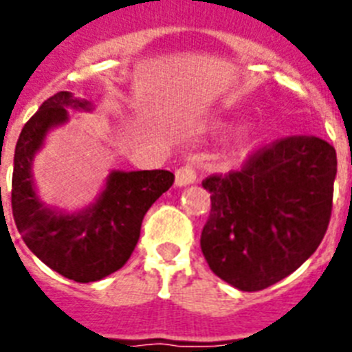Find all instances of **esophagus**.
<instances>
[{
    "label": "esophagus",
    "mask_w": 352,
    "mask_h": 352,
    "mask_svg": "<svg viewBox=\"0 0 352 352\" xmlns=\"http://www.w3.org/2000/svg\"><path fill=\"white\" fill-rule=\"evenodd\" d=\"M195 178H197V174H195L194 166H190V164H186V166H182L176 169V185H190V183L195 182Z\"/></svg>",
    "instance_id": "34e87169"
}]
</instances>
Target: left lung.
<instances>
[{"label": "left lung", "mask_w": 352, "mask_h": 352, "mask_svg": "<svg viewBox=\"0 0 352 352\" xmlns=\"http://www.w3.org/2000/svg\"><path fill=\"white\" fill-rule=\"evenodd\" d=\"M335 176L333 146L289 135L252 151L239 170L203 179L211 210L201 250L211 272L248 292L296 272L324 238Z\"/></svg>", "instance_id": "8db88e82"}]
</instances>
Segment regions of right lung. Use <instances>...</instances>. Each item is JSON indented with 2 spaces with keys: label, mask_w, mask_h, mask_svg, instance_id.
<instances>
[{
  "label": "right lung",
  "mask_w": 352,
  "mask_h": 352,
  "mask_svg": "<svg viewBox=\"0 0 352 352\" xmlns=\"http://www.w3.org/2000/svg\"><path fill=\"white\" fill-rule=\"evenodd\" d=\"M68 105L89 107L86 100L58 91L40 105L19 135L12 174V213L24 243L42 263L65 278L88 284L125 266L139 241L146 211L173 186L174 174L164 169L116 170L89 210L61 214L42 208L33 190L31 160L45 132L67 121Z\"/></svg>",
  "instance_id": "1"
}]
</instances>
